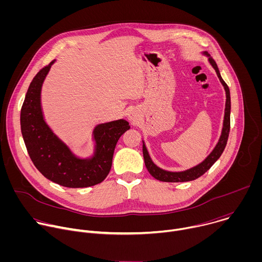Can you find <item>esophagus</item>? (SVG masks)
I'll use <instances>...</instances> for the list:
<instances>
[{"label":"esophagus","mask_w":262,"mask_h":262,"mask_svg":"<svg viewBox=\"0 0 262 262\" xmlns=\"http://www.w3.org/2000/svg\"><path fill=\"white\" fill-rule=\"evenodd\" d=\"M128 118H129V120H133V121H136V115H134V114H132V115H129V116H128Z\"/></svg>","instance_id":"34e87169"}]
</instances>
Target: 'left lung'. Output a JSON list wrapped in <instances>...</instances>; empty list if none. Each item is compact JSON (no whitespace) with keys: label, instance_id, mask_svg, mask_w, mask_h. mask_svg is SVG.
Here are the masks:
<instances>
[{"label":"left lung","instance_id":"8db88e82","mask_svg":"<svg viewBox=\"0 0 262 262\" xmlns=\"http://www.w3.org/2000/svg\"><path fill=\"white\" fill-rule=\"evenodd\" d=\"M203 55L208 58V61L210 65L213 67V69L216 72V76L222 83L224 89H225L226 92V103H225V115H224V120H223V128L222 133L220 136V139L215 145V147L212 149V151L207 156V158L198 164L197 166L190 168L188 170L184 171H178V172H172V171H167L164 170L160 167H158L151 160L150 156H149V152L146 148V145L143 141V157H144V162L145 166L148 170V172L151 174L156 179L160 181H165V182H184V181H191L195 180L201 175H203L207 170L210 169V167L219 160L221 155L223 154L224 149L226 147L229 132H230V110H231V101H230V91L227 86V84L224 82V80L221 77L220 70L217 68L216 63L214 60L210 57L209 54L206 52H203Z\"/></svg>","mask_w":262,"mask_h":262}]
</instances>
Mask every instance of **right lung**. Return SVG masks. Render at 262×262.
Instances as JSON below:
<instances>
[{
    "instance_id": "add662e5",
    "label": "right lung",
    "mask_w": 262,
    "mask_h": 262,
    "mask_svg": "<svg viewBox=\"0 0 262 262\" xmlns=\"http://www.w3.org/2000/svg\"><path fill=\"white\" fill-rule=\"evenodd\" d=\"M55 62L43 67L29 86L20 111L21 135L33 164L45 177L66 188H88L107 176L116 144L130 126L124 119L97 124L92 133L93 155L87 159L74 155L48 125L42 112L41 88Z\"/></svg>"
}]
</instances>
